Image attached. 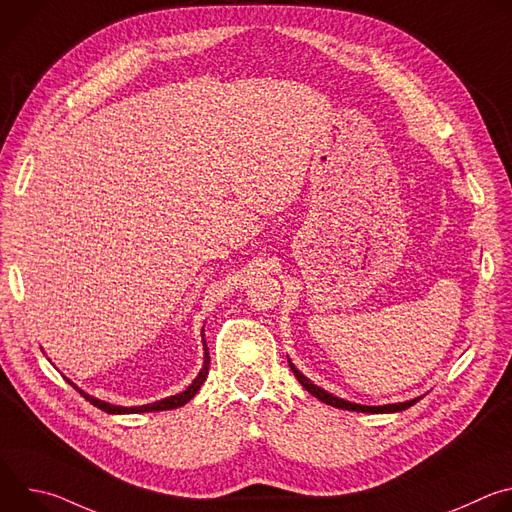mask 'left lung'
<instances>
[{"label": "left lung", "mask_w": 512, "mask_h": 512, "mask_svg": "<svg viewBox=\"0 0 512 512\" xmlns=\"http://www.w3.org/2000/svg\"><path fill=\"white\" fill-rule=\"evenodd\" d=\"M289 367H291V371H294V375H296V379L302 383V387L308 391V393H312L314 397H318L322 403H326V405H332V407H338V409H346V411H358V413H395V411H403V409H409L411 405H415L419 399H411V401H405V403H395V405H381V407H369V405H356V403H348V401H344V399H338V397H334V395H330V393H326L324 389H320V387H316L312 381H308L296 367L294 364L289 362Z\"/></svg>", "instance_id": "8db88e82"}]
</instances>
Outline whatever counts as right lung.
Returning <instances> with one entry per match:
<instances>
[{"instance_id": "1", "label": "right lung", "mask_w": 512, "mask_h": 512, "mask_svg": "<svg viewBox=\"0 0 512 512\" xmlns=\"http://www.w3.org/2000/svg\"><path fill=\"white\" fill-rule=\"evenodd\" d=\"M204 338V334H202ZM208 367H210V354H208V348H206V342H204V364H202V371L198 373V377L192 381V385L180 393V395H174V397H168V399H162V401H156L152 405H141V407H117V405H111V403H105V401H99L87 393L81 391V395L93 403L95 407L107 411V413H145V411H166V409H176V407H182L184 403H188L200 389V385L206 381V375H208Z\"/></svg>"}]
</instances>
